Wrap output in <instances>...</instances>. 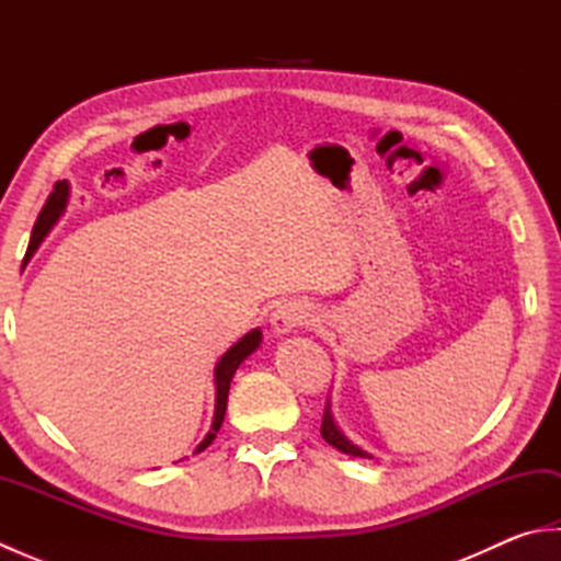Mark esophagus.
<instances>
[{
  "mask_svg": "<svg viewBox=\"0 0 561 561\" xmlns=\"http://www.w3.org/2000/svg\"><path fill=\"white\" fill-rule=\"evenodd\" d=\"M313 318V313H311V308H308L306 304H284V306H279L277 311L272 313V318H270V323H272V330L277 332V335H287V332H291L294 328H301V325H306L308 320Z\"/></svg>",
  "mask_w": 561,
  "mask_h": 561,
  "instance_id": "34e87169",
  "label": "esophagus"
}]
</instances>
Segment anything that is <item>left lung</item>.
Listing matches in <instances>:
<instances>
[{"label":"left lung","instance_id":"obj_1","mask_svg":"<svg viewBox=\"0 0 561 561\" xmlns=\"http://www.w3.org/2000/svg\"><path fill=\"white\" fill-rule=\"evenodd\" d=\"M320 434H323V438L328 440L330 446H335L337 450H342V453H347V456H354V458H371L368 456L366 450H362L359 446H354L352 440L344 436L340 428H337V424H335V420H332V414H330V400L325 402V412H323V424H320Z\"/></svg>","mask_w":561,"mask_h":561}]
</instances>
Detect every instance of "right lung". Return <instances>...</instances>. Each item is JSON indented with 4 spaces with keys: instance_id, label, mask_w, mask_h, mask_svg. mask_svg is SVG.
<instances>
[{
    "instance_id": "obj_1",
    "label": "right lung",
    "mask_w": 561,
    "mask_h": 561,
    "mask_svg": "<svg viewBox=\"0 0 561 561\" xmlns=\"http://www.w3.org/2000/svg\"><path fill=\"white\" fill-rule=\"evenodd\" d=\"M67 197H69V185H67V181L55 183V190L50 193V197H47V202H45L41 214H38V221H35V226H33L31 243H28V253H26V257H23V262L31 260V255L35 253V250H38V245H41L43 238L47 236V231H50L53 224L59 219V214L65 211ZM260 337H262L260 330H250L245 337L238 340V342L233 344V347L221 356L217 368H214V378H217V412H214V422H211L209 434H207L205 440H202V444L197 446L195 453L205 450V448L211 444V440L217 438V432H219V426H221V422H224V414H226V400H229L231 378H233V374H236V368L243 364L245 356H250V354H253V352L260 347Z\"/></svg>"
}]
</instances>
